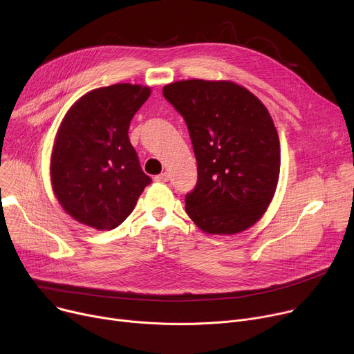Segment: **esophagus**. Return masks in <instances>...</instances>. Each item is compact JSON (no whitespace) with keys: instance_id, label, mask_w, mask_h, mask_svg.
<instances>
[{"instance_id":"1","label":"esophagus","mask_w":354,"mask_h":354,"mask_svg":"<svg viewBox=\"0 0 354 354\" xmlns=\"http://www.w3.org/2000/svg\"><path fill=\"white\" fill-rule=\"evenodd\" d=\"M155 180H158V182H167V180H169V174L162 172L160 175L155 176Z\"/></svg>"}]
</instances>
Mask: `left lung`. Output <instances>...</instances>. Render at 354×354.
I'll return each instance as SVG.
<instances>
[{
	"label": "left lung",
	"instance_id": "1",
	"mask_svg": "<svg viewBox=\"0 0 354 354\" xmlns=\"http://www.w3.org/2000/svg\"><path fill=\"white\" fill-rule=\"evenodd\" d=\"M163 96L187 122L198 180L187 214L208 234H236L263 216L280 175V139L267 107L232 82L182 80Z\"/></svg>",
	"mask_w": 354,
	"mask_h": 354
}]
</instances>
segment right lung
Wrapping results in <instances>:
<instances>
[{
    "label": "right lung",
    "instance_id": "add662e5",
    "mask_svg": "<svg viewBox=\"0 0 354 354\" xmlns=\"http://www.w3.org/2000/svg\"><path fill=\"white\" fill-rule=\"evenodd\" d=\"M151 88L119 83L88 91L71 106L55 136L50 176L64 211L100 231L132 214L152 179L140 167L129 126Z\"/></svg>",
    "mask_w": 354,
    "mask_h": 354
}]
</instances>
